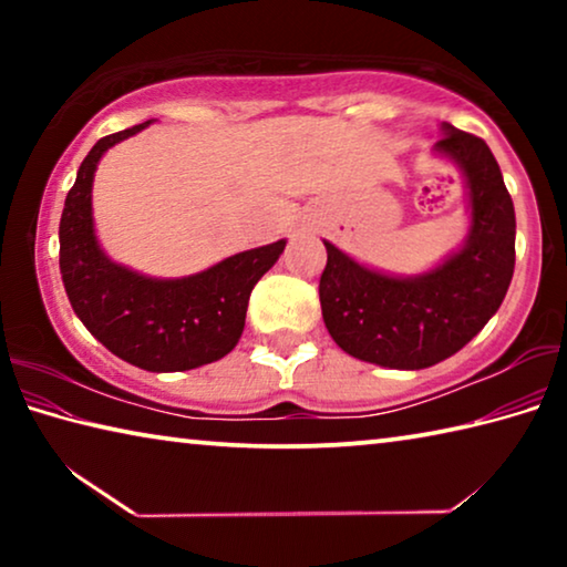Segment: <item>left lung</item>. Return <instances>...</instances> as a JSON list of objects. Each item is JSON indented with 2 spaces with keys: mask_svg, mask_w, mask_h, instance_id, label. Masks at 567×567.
Returning a JSON list of instances; mask_svg holds the SVG:
<instances>
[{
  "mask_svg": "<svg viewBox=\"0 0 567 567\" xmlns=\"http://www.w3.org/2000/svg\"><path fill=\"white\" fill-rule=\"evenodd\" d=\"M433 152L453 162L467 197V235L445 260L417 275H390L324 239L322 320L330 338L362 362L422 370L463 350L503 305L515 270V209L491 147L440 124Z\"/></svg>",
  "mask_w": 567,
  "mask_h": 567,
  "instance_id": "8db88e82",
  "label": "left lung"
}]
</instances>
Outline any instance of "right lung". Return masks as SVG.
Here are the masks:
<instances>
[{
	"instance_id": "obj_1",
	"label": "right lung",
	"mask_w": 567,
	"mask_h": 567,
	"mask_svg": "<svg viewBox=\"0 0 567 567\" xmlns=\"http://www.w3.org/2000/svg\"><path fill=\"white\" fill-rule=\"evenodd\" d=\"M152 122L102 137L76 169L60 219V272L74 315L112 354L150 372H182L235 350L249 292L280 260L287 239L187 277H150L114 262L94 233V172L104 152Z\"/></svg>"
}]
</instances>
